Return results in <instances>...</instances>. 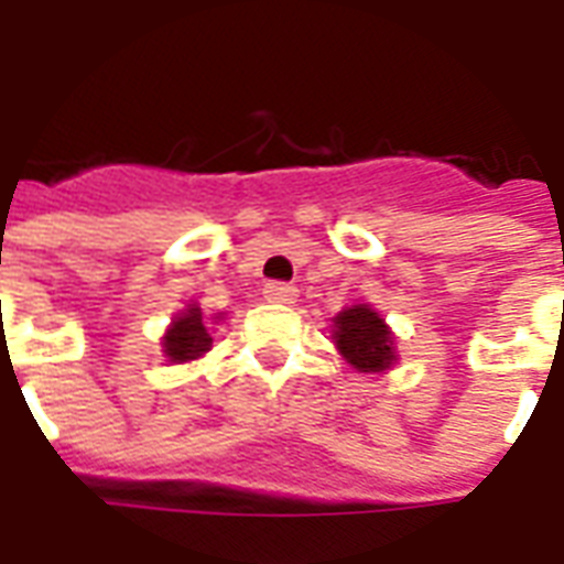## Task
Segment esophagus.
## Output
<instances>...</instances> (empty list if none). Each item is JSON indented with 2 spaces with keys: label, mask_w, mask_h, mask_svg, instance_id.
<instances>
[{
  "label": "esophagus",
  "mask_w": 564,
  "mask_h": 564,
  "mask_svg": "<svg viewBox=\"0 0 564 564\" xmlns=\"http://www.w3.org/2000/svg\"><path fill=\"white\" fill-rule=\"evenodd\" d=\"M299 295V290L292 286V283H283V281H269L263 286V299L265 301H274V304H292Z\"/></svg>",
  "instance_id": "esophagus-1"
}]
</instances>
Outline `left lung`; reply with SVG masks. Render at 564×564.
Masks as SVG:
<instances>
[{"label":"left lung","mask_w":564,"mask_h":564,"mask_svg":"<svg viewBox=\"0 0 564 564\" xmlns=\"http://www.w3.org/2000/svg\"><path fill=\"white\" fill-rule=\"evenodd\" d=\"M334 339L343 357L360 371H383L392 366V334L383 318L366 304L343 310L334 318Z\"/></svg>","instance_id":"left-lung-1"}]
</instances>
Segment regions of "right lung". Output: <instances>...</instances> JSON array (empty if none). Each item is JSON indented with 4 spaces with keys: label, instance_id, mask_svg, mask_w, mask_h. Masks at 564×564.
<instances>
[{
    "label": "right lung",
    "instance_id": "1",
    "mask_svg": "<svg viewBox=\"0 0 564 564\" xmlns=\"http://www.w3.org/2000/svg\"><path fill=\"white\" fill-rule=\"evenodd\" d=\"M210 334H207V327L202 322V310L189 307L166 330V336H163V351H166V357L172 362H187L195 360V357H202L204 351H210Z\"/></svg>",
    "mask_w": 564,
    "mask_h": 564
}]
</instances>
